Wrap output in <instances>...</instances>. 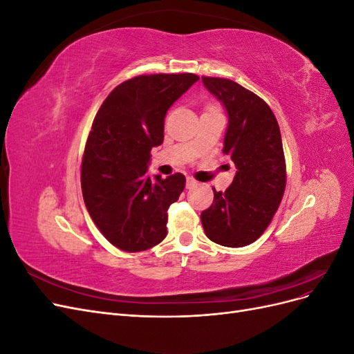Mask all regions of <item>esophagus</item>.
I'll return each mask as SVG.
<instances>
[{"instance_id": "1", "label": "esophagus", "mask_w": 354, "mask_h": 354, "mask_svg": "<svg viewBox=\"0 0 354 354\" xmlns=\"http://www.w3.org/2000/svg\"><path fill=\"white\" fill-rule=\"evenodd\" d=\"M195 185H196V180H194L192 177H187V180H186V187L190 189V187H194Z\"/></svg>"}]
</instances>
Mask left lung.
Masks as SVG:
<instances>
[{
	"label": "left lung",
	"mask_w": 354,
	"mask_h": 354,
	"mask_svg": "<svg viewBox=\"0 0 354 354\" xmlns=\"http://www.w3.org/2000/svg\"><path fill=\"white\" fill-rule=\"evenodd\" d=\"M202 82L226 109L223 152L238 171L226 192L212 187V205L202 211L201 221L212 242L241 248L261 236L282 201L286 171L281 130L267 103L238 82L209 77Z\"/></svg>",
	"instance_id": "8db88e82"
}]
</instances>
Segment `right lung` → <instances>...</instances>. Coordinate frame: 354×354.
I'll return each mask as SVG.
<instances>
[{
  "label": "right lung",
  "mask_w": 354,
  "mask_h": 354,
  "mask_svg": "<svg viewBox=\"0 0 354 354\" xmlns=\"http://www.w3.org/2000/svg\"><path fill=\"white\" fill-rule=\"evenodd\" d=\"M198 80L194 73L140 75L118 85L94 118L82 158V196L116 248L145 251L167 236V211L186 178H151L147 165L152 147L164 142L167 111Z\"/></svg>",
  "instance_id": "1"
}]
</instances>
